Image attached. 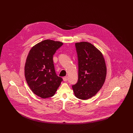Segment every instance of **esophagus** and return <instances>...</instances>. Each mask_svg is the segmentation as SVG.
<instances>
[{
  "label": "esophagus",
  "mask_w": 133,
  "mask_h": 133,
  "mask_svg": "<svg viewBox=\"0 0 133 133\" xmlns=\"http://www.w3.org/2000/svg\"><path fill=\"white\" fill-rule=\"evenodd\" d=\"M63 80L64 81H66L68 80V77L67 76H65L63 78Z\"/></svg>",
  "instance_id": "1"
}]
</instances>
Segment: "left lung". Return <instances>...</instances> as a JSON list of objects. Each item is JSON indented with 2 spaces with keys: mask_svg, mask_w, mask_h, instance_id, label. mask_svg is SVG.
<instances>
[{
  "mask_svg": "<svg viewBox=\"0 0 133 133\" xmlns=\"http://www.w3.org/2000/svg\"><path fill=\"white\" fill-rule=\"evenodd\" d=\"M78 58V78L72 85L77 98L87 100L95 96L103 86L107 67L102 53L91 43H75Z\"/></svg>",
  "mask_w": 133,
  "mask_h": 133,
  "instance_id": "1",
  "label": "left lung"
}]
</instances>
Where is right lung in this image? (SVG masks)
I'll return each instance as SVG.
<instances>
[{"instance_id":"add662e5","label":"right lung","mask_w":133,"mask_h":133,"mask_svg":"<svg viewBox=\"0 0 133 133\" xmlns=\"http://www.w3.org/2000/svg\"><path fill=\"white\" fill-rule=\"evenodd\" d=\"M63 43L45 40L30 51L24 66V75L32 91L42 98L52 97L60 85L62 78L55 72L53 57Z\"/></svg>"}]
</instances>
